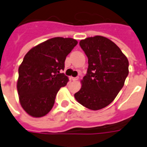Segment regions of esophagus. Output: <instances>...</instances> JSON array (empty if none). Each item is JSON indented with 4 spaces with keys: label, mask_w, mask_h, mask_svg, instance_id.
Here are the masks:
<instances>
[{
    "label": "esophagus",
    "mask_w": 147,
    "mask_h": 147,
    "mask_svg": "<svg viewBox=\"0 0 147 147\" xmlns=\"http://www.w3.org/2000/svg\"><path fill=\"white\" fill-rule=\"evenodd\" d=\"M78 79H79V77H72L71 78V80H72L73 81H76V80H78Z\"/></svg>",
    "instance_id": "obj_1"
}]
</instances>
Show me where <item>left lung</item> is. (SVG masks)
<instances>
[{
  "mask_svg": "<svg viewBox=\"0 0 147 147\" xmlns=\"http://www.w3.org/2000/svg\"><path fill=\"white\" fill-rule=\"evenodd\" d=\"M80 45L88 58V68L74 97L90 110H100L110 105L123 88L129 74V62L107 37H88Z\"/></svg>",
  "mask_w": 147,
  "mask_h": 147,
  "instance_id": "obj_1",
  "label": "left lung"
}]
</instances>
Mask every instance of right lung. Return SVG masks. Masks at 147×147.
<instances>
[{"label":"right lung","mask_w":147,"mask_h":147,"mask_svg":"<svg viewBox=\"0 0 147 147\" xmlns=\"http://www.w3.org/2000/svg\"><path fill=\"white\" fill-rule=\"evenodd\" d=\"M77 43L73 38L54 37L26 54L18 69L17 88L20 105L28 115L42 117L52 109L57 93L69 80L60 71Z\"/></svg>","instance_id":"obj_1"}]
</instances>
